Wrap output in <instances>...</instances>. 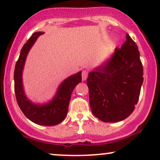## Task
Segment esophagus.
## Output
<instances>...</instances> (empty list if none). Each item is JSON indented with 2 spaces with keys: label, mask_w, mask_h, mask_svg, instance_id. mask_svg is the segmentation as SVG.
Instances as JSON below:
<instances>
[{
  "label": "esophagus",
  "mask_w": 160,
  "mask_h": 160,
  "mask_svg": "<svg viewBox=\"0 0 160 160\" xmlns=\"http://www.w3.org/2000/svg\"><path fill=\"white\" fill-rule=\"evenodd\" d=\"M88 76V71H82V80H86Z\"/></svg>",
  "instance_id": "34e87169"
}]
</instances>
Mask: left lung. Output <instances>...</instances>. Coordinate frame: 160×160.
I'll return each instance as SVG.
<instances>
[{"label":"left lung","mask_w":160,"mask_h":160,"mask_svg":"<svg viewBox=\"0 0 160 160\" xmlns=\"http://www.w3.org/2000/svg\"><path fill=\"white\" fill-rule=\"evenodd\" d=\"M143 80L140 52L127 34L121 48L89 73L86 83L93 115L105 122L127 118L138 103Z\"/></svg>","instance_id":"8db88e82"}]
</instances>
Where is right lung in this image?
<instances>
[{
	"instance_id": "add662e5",
	"label": "right lung",
	"mask_w": 160,
	"mask_h": 160,
	"mask_svg": "<svg viewBox=\"0 0 160 160\" xmlns=\"http://www.w3.org/2000/svg\"><path fill=\"white\" fill-rule=\"evenodd\" d=\"M43 32H35L21 49L14 71V89L20 109L25 117L34 123L42 126H56L65 120L68 111L71 93L74 87L82 81L81 71L65 79L58 86L53 98L46 104H38L31 102L25 94L22 83V71L28 53L38 38Z\"/></svg>"
}]
</instances>
